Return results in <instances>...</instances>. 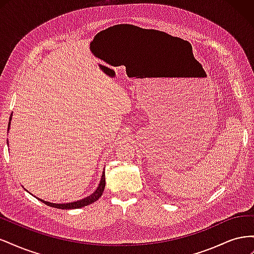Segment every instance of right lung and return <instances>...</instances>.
<instances>
[{"instance_id":"right-lung-1","label":"right lung","mask_w":254,"mask_h":254,"mask_svg":"<svg viewBox=\"0 0 254 254\" xmlns=\"http://www.w3.org/2000/svg\"><path fill=\"white\" fill-rule=\"evenodd\" d=\"M10 120H11V115H10ZM8 129H9V125H8ZM105 184H106V180H105V172H103L102 175V179H101V183L98 184V188L96 189V190L94 191L93 194L90 195L89 197H86L81 199V200L78 201H75V202H71V203H51L48 201H44L42 199L40 200L45 203L49 206H53V207H56V209H65V210H70V209H79V207L82 206H86L89 205L91 203H93L94 201H96L97 199L103 195V191L105 190Z\"/></svg>"}]
</instances>
